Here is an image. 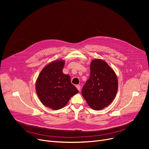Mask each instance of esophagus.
<instances>
[{
	"label": "esophagus",
	"mask_w": 149,
	"mask_h": 149,
	"mask_svg": "<svg viewBox=\"0 0 149 149\" xmlns=\"http://www.w3.org/2000/svg\"><path fill=\"white\" fill-rule=\"evenodd\" d=\"M76 88H77V89L79 90V91H80V89H81V86H80V85H77V86H76Z\"/></svg>",
	"instance_id": "34e87169"
}]
</instances>
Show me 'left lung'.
Returning a JSON list of instances; mask_svg holds the SVG:
<instances>
[{"mask_svg":"<svg viewBox=\"0 0 149 149\" xmlns=\"http://www.w3.org/2000/svg\"><path fill=\"white\" fill-rule=\"evenodd\" d=\"M90 69V77L82 88L81 94L92 109L99 111L114 100L118 79L114 70L103 60H93Z\"/></svg>","mask_w":149,"mask_h":149,"instance_id":"obj_1","label":"left lung"}]
</instances>
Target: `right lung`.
Segmentation results:
<instances>
[{
  "label": "right lung",
  "mask_w": 149,
  "mask_h": 149,
  "mask_svg": "<svg viewBox=\"0 0 149 149\" xmlns=\"http://www.w3.org/2000/svg\"><path fill=\"white\" fill-rule=\"evenodd\" d=\"M65 63L64 60H58L46 65L36 81V90L39 99L53 110L63 107L79 92L70 82V76L63 73Z\"/></svg>",
  "instance_id": "add662e5"
}]
</instances>
